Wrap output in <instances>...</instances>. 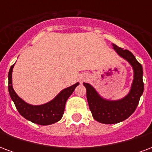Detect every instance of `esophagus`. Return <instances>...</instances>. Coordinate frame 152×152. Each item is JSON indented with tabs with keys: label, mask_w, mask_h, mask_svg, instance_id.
<instances>
[{
	"label": "esophagus",
	"mask_w": 152,
	"mask_h": 152,
	"mask_svg": "<svg viewBox=\"0 0 152 152\" xmlns=\"http://www.w3.org/2000/svg\"><path fill=\"white\" fill-rule=\"evenodd\" d=\"M84 80H86V77H82V78L80 79V81H83Z\"/></svg>",
	"instance_id": "esophagus-1"
}]
</instances>
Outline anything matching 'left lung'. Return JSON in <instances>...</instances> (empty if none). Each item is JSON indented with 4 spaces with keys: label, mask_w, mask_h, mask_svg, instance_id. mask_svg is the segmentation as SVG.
<instances>
[{
    "label": "left lung",
    "mask_w": 152,
    "mask_h": 152,
    "mask_svg": "<svg viewBox=\"0 0 152 152\" xmlns=\"http://www.w3.org/2000/svg\"><path fill=\"white\" fill-rule=\"evenodd\" d=\"M115 52L128 61L134 70V80L129 93L119 100H107L99 95L95 89L88 83H84L89 110L95 121L107 124H116L126 120L136 110L144 89L142 66L130 51L123 50L112 44Z\"/></svg>",
    "instance_id": "left-lung-1"
}]
</instances>
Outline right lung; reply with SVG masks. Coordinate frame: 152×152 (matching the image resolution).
I'll use <instances>...</instances> for the list:
<instances>
[{
  "label": "right lung",
  "instance_id": "right-lung-1",
  "mask_svg": "<svg viewBox=\"0 0 152 152\" xmlns=\"http://www.w3.org/2000/svg\"><path fill=\"white\" fill-rule=\"evenodd\" d=\"M14 66L15 64L12 65L8 74L9 93L20 115L28 121L40 125H49L60 121L64 113L66 100L72 94L76 86H79V83H76L75 85L63 89L50 102L42 105H31L20 99L13 89L12 72Z\"/></svg>",
  "mask_w": 152,
  "mask_h": 152
}]
</instances>
